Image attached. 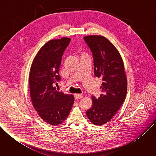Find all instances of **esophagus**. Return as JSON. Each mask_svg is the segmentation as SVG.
I'll list each match as a JSON object with an SVG mask.
<instances>
[{
	"mask_svg": "<svg viewBox=\"0 0 156 156\" xmlns=\"http://www.w3.org/2000/svg\"><path fill=\"white\" fill-rule=\"evenodd\" d=\"M74 96H75V98L76 99H80L83 98V95L81 94H75Z\"/></svg>",
	"mask_w": 156,
	"mask_h": 156,
	"instance_id": "1",
	"label": "esophagus"
}]
</instances>
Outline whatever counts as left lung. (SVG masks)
<instances>
[{
	"instance_id": "obj_1",
	"label": "left lung",
	"mask_w": 156,
	"mask_h": 156,
	"mask_svg": "<svg viewBox=\"0 0 156 156\" xmlns=\"http://www.w3.org/2000/svg\"><path fill=\"white\" fill-rule=\"evenodd\" d=\"M94 60V73L102 78V93L93 96L92 107L86 115L93 124L102 125L109 122L123 104L127 92V80L123 62L115 47L102 36L84 37Z\"/></svg>"
}]
</instances>
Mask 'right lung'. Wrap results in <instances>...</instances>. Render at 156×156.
Masks as SVG:
<instances>
[{
    "label": "right lung",
    "instance_id": "right-lung-1",
    "mask_svg": "<svg viewBox=\"0 0 156 156\" xmlns=\"http://www.w3.org/2000/svg\"><path fill=\"white\" fill-rule=\"evenodd\" d=\"M70 40L62 37L46 43L34 57L30 72L33 105L44 122L54 126L66 119L74 102L73 95L58 92L53 86L61 79L58 72L62 57Z\"/></svg>",
    "mask_w": 156,
    "mask_h": 156
}]
</instances>
